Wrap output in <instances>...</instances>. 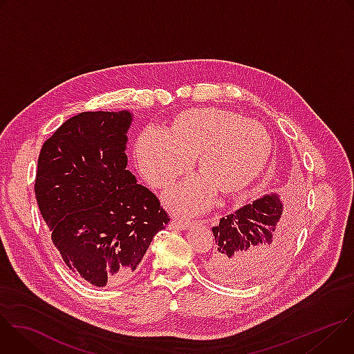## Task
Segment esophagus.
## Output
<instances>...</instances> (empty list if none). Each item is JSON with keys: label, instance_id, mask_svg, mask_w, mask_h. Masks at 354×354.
Returning a JSON list of instances; mask_svg holds the SVG:
<instances>
[{"label": "esophagus", "instance_id": "esophagus-1", "mask_svg": "<svg viewBox=\"0 0 354 354\" xmlns=\"http://www.w3.org/2000/svg\"><path fill=\"white\" fill-rule=\"evenodd\" d=\"M193 225V221H183V220H174L171 223V228L174 230H189Z\"/></svg>", "mask_w": 354, "mask_h": 354}]
</instances>
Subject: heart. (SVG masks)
I'll use <instances>...</instances> for the list:
<instances>
[{
	"mask_svg": "<svg viewBox=\"0 0 354 354\" xmlns=\"http://www.w3.org/2000/svg\"><path fill=\"white\" fill-rule=\"evenodd\" d=\"M272 153L268 131L258 123L216 108L179 113L167 130L147 127L137 138L136 158L145 179L167 189L196 157L201 175L192 176L167 194L180 214L206 210L216 196L235 194L263 171Z\"/></svg>",
	"mask_w": 354,
	"mask_h": 354,
	"instance_id": "b5f03b06",
	"label": "heart"
}]
</instances>
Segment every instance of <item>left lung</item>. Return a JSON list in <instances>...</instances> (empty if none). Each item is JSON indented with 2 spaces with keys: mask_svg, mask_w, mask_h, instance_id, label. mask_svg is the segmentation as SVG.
Returning a JSON list of instances; mask_svg holds the SVG:
<instances>
[{
  "mask_svg": "<svg viewBox=\"0 0 354 354\" xmlns=\"http://www.w3.org/2000/svg\"><path fill=\"white\" fill-rule=\"evenodd\" d=\"M214 252L206 262L210 277L228 284L254 283L286 258L298 231L294 212L277 194H266L213 227Z\"/></svg>",
  "mask_w": 354,
  "mask_h": 354,
  "instance_id": "8db88e82",
  "label": "left lung"
}]
</instances>
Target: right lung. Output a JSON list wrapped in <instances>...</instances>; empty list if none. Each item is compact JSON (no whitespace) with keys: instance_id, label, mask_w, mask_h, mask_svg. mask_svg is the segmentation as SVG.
Here are the masks:
<instances>
[{"instance_id":"obj_1","label":"right lung","mask_w":354,"mask_h":354,"mask_svg":"<svg viewBox=\"0 0 354 354\" xmlns=\"http://www.w3.org/2000/svg\"><path fill=\"white\" fill-rule=\"evenodd\" d=\"M131 113L82 112L40 149L35 194L66 266L82 281H127L169 223L158 197L126 169Z\"/></svg>"}]
</instances>
